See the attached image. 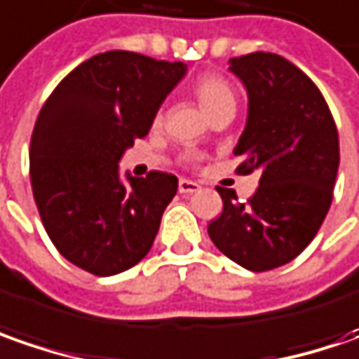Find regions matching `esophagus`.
I'll list each match as a JSON object with an SVG mask.
<instances>
[{"instance_id":"obj_1","label":"esophagus","mask_w":359,"mask_h":359,"mask_svg":"<svg viewBox=\"0 0 359 359\" xmlns=\"http://www.w3.org/2000/svg\"><path fill=\"white\" fill-rule=\"evenodd\" d=\"M201 191V184L194 182V180L189 179H180L179 180V192L180 194H192V192Z\"/></svg>"}]
</instances>
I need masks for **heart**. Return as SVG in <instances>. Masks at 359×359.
Instances as JSON below:
<instances>
[{
  "label": "heart",
  "mask_w": 359,
  "mask_h": 359,
  "mask_svg": "<svg viewBox=\"0 0 359 359\" xmlns=\"http://www.w3.org/2000/svg\"><path fill=\"white\" fill-rule=\"evenodd\" d=\"M194 95L198 103L210 118L224 109H236V95L229 85V81L218 75H204L194 85Z\"/></svg>",
  "instance_id": "b5f03b06"
}]
</instances>
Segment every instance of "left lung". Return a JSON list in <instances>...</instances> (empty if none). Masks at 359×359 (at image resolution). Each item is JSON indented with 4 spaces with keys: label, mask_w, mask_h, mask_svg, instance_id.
I'll return each mask as SVG.
<instances>
[{
    "label": "left lung",
    "mask_w": 359,
    "mask_h": 359,
    "mask_svg": "<svg viewBox=\"0 0 359 359\" xmlns=\"http://www.w3.org/2000/svg\"><path fill=\"white\" fill-rule=\"evenodd\" d=\"M230 71L248 95V117L234 155L238 172H260L248 203L217 187L222 215L208 236L252 272L288 264L326 218L340 165L338 130L320 89L288 59L256 51L232 57Z\"/></svg>",
    "instance_id": "1"
}]
</instances>
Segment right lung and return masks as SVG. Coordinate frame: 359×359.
<instances>
[{"mask_svg":"<svg viewBox=\"0 0 359 359\" xmlns=\"http://www.w3.org/2000/svg\"><path fill=\"white\" fill-rule=\"evenodd\" d=\"M184 75L180 61L105 51L73 69L45 101L29 175L45 230L71 264L113 276L151 250L179 179L153 170L123 180L118 161Z\"/></svg>","mask_w":359,"mask_h":359,"instance_id":"obj_1","label":"right lung"}]
</instances>
